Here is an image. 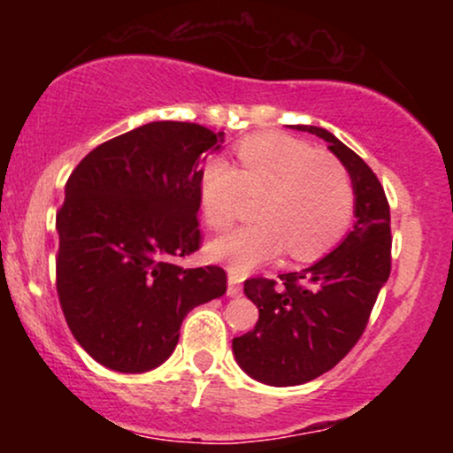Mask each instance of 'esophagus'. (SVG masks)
<instances>
[{
  "label": "esophagus",
  "instance_id": "obj_1",
  "mask_svg": "<svg viewBox=\"0 0 453 453\" xmlns=\"http://www.w3.org/2000/svg\"><path fill=\"white\" fill-rule=\"evenodd\" d=\"M241 280H242L241 274L234 273V270H230V273H227V294H230V296L241 294V289H242Z\"/></svg>",
  "mask_w": 453,
  "mask_h": 453
}]
</instances>
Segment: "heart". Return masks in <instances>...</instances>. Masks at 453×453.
Returning a JSON list of instances; mask_svg holds the SVG:
<instances>
[{
    "instance_id": "1",
    "label": "heart",
    "mask_w": 453,
    "mask_h": 453,
    "mask_svg": "<svg viewBox=\"0 0 453 453\" xmlns=\"http://www.w3.org/2000/svg\"><path fill=\"white\" fill-rule=\"evenodd\" d=\"M238 168L211 157L197 179L202 215L212 230H226L241 215L244 197L262 196L259 221L215 238L209 251L236 273H247L289 247L311 262L326 256L349 230L356 189L347 165L288 134H256L236 147Z\"/></svg>"
}]
</instances>
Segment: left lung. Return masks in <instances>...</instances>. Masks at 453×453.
Listing matches in <instances>:
<instances>
[{"instance_id":"1","label":"left lung","mask_w":453,"mask_h":453,"mask_svg":"<svg viewBox=\"0 0 453 453\" xmlns=\"http://www.w3.org/2000/svg\"><path fill=\"white\" fill-rule=\"evenodd\" d=\"M296 129L324 138L347 165L356 189V226L334 251L303 273L244 280L259 319L232 341L234 356L247 375L277 388L324 375L356 347L392 270L389 204L377 174L326 129Z\"/></svg>"}]
</instances>
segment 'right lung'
Listing matches in <instances>:
<instances>
[{"instance_id": "obj_1", "label": "right lung", "mask_w": 453, "mask_h": 453, "mask_svg": "<svg viewBox=\"0 0 453 453\" xmlns=\"http://www.w3.org/2000/svg\"><path fill=\"white\" fill-rule=\"evenodd\" d=\"M223 132L153 121L82 157L57 211V296L74 339L119 372L168 360L185 315L219 298V266L180 268L202 244L200 179Z\"/></svg>"}]
</instances>
